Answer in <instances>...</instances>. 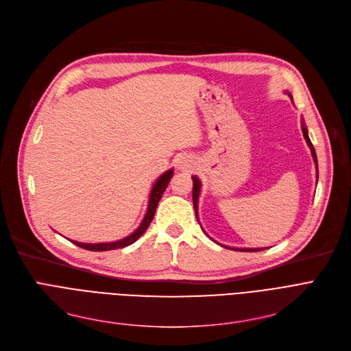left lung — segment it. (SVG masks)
<instances>
[{
	"instance_id": "1",
	"label": "left lung",
	"mask_w": 351,
	"mask_h": 351,
	"mask_svg": "<svg viewBox=\"0 0 351 351\" xmlns=\"http://www.w3.org/2000/svg\"><path fill=\"white\" fill-rule=\"evenodd\" d=\"M303 135H304V138H306V141H307V145L310 146L313 159H315V162H316V165H317V156H316V152H315V147H313V143L310 142V138H308V135H307L306 128H303ZM317 178H319V169H317ZM192 180H193V192H192V199H193V206H195V212H196V209H197V197H199V192H200V182H199V179H197L196 176H193V178H192ZM225 247H226V246H225ZM233 250L256 252V250H262V249H233Z\"/></svg>"
}]
</instances>
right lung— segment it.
Here are the masks:
<instances>
[{"label":"right lung","instance_id":"obj_1","mask_svg":"<svg viewBox=\"0 0 351 351\" xmlns=\"http://www.w3.org/2000/svg\"><path fill=\"white\" fill-rule=\"evenodd\" d=\"M173 176V171H168L166 173H163L154 185V189L151 192V196H149V206H147V212L145 215V219L143 222L141 223V226L131 234L128 236L125 239H122V241H118V242H114V243H97V245H88V243H78V242H73L71 241L73 245H77L82 249H86V250H94V252H105V250H114V249H121V247H125V246H129L132 245L134 242H136L138 239L145 233V230L149 228L152 219L155 216V210H156V206L159 204V200L163 195V192L166 191V188H168V183L171 180V178Z\"/></svg>","mask_w":351,"mask_h":351}]
</instances>
